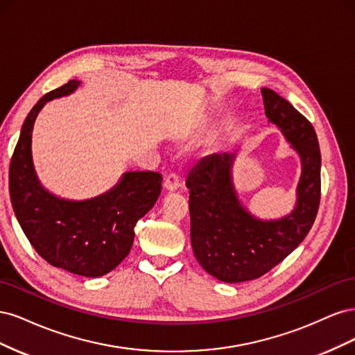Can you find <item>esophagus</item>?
<instances>
[{"label":"esophagus","instance_id":"1","mask_svg":"<svg viewBox=\"0 0 355 355\" xmlns=\"http://www.w3.org/2000/svg\"><path fill=\"white\" fill-rule=\"evenodd\" d=\"M163 187L167 191H176L179 188V178L175 173H170L168 176H166Z\"/></svg>","mask_w":355,"mask_h":355}]
</instances>
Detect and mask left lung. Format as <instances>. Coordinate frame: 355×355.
Returning a JSON list of instances; mask_svg holds the SVG:
<instances>
[{"label":"left lung","mask_w":355,"mask_h":355,"mask_svg":"<svg viewBox=\"0 0 355 355\" xmlns=\"http://www.w3.org/2000/svg\"><path fill=\"white\" fill-rule=\"evenodd\" d=\"M265 115L302 161L292 213L277 220L254 218L240 202L231 170L235 154L204 157L189 171L191 244L198 263L225 283L259 278L304 241L321 197V154L313 124L280 94L262 89Z\"/></svg>","instance_id":"obj_1"}]
</instances>
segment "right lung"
<instances>
[{"label":"right lung","instance_id":"add662e5","mask_svg":"<svg viewBox=\"0 0 355 355\" xmlns=\"http://www.w3.org/2000/svg\"><path fill=\"white\" fill-rule=\"evenodd\" d=\"M78 85L77 80L68 81L31 110L10 161L8 189L20 228L42 259L94 278L111 272L130 253L135 225L158 200L163 178L157 171H127L112 189L84 201L59 198L42 188L31 151L35 118L49 101Z\"/></svg>","mask_w":355,"mask_h":355}]
</instances>
